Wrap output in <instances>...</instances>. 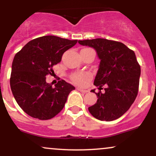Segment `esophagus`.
<instances>
[{"instance_id": "1", "label": "esophagus", "mask_w": 156, "mask_h": 156, "mask_svg": "<svg viewBox=\"0 0 156 156\" xmlns=\"http://www.w3.org/2000/svg\"><path fill=\"white\" fill-rule=\"evenodd\" d=\"M77 89H78V91H80V92H81L83 93H87V92H88V90H86V89H83L81 88H77Z\"/></svg>"}]
</instances>
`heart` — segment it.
<instances>
[{"mask_svg":"<svg viewBox=\"0 0 156 156\" xmlns=\"http://www.w3.org/2000/svg\"><path fill=\"white\" fill-rule=\"evenodd\" d=\"M91 78L92 76L89 73H79L72 75L71 80L77 85L84 86L89 79H91Z\"/></svg>","mask_w":156,"mask_h":156,"instance_id":"b5f03b06","label":"heart"}]
</instances>
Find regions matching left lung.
<instances>
[{
  "label": "left lung",
  "instance_id": "left-lung-1",
  "mask_svg": "<svg viewBox=\"0 0 156 156\" xmlns=\"http://www.w3.org/2000/svg\"><path fill=\"white\" fill-rule=\"evenodd\" d=\"M78 43L95 49L101 62L94 85L99 89L106 86L104 93H95L98 99L89 112L101 121L118 119L130 108L139 91L141 68L135 53L122 42L106 39L79 40Z\"/></svg>",
  "mask_w": 156,
  "mask_h": 156
}]
</instances>
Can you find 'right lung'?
I'll return each mask as SVG.
<instances>
[{
  "label": "right lung",
  "instance_id": "right-lung-1",
  "mask_svg": "<svg viewBox=\"0 0 156 156\" xmlns=\"http://www.w3.org/2000/svg\"><path fill=\"white\" fill-rule=\"evenodd\" d=\"M78 40L44 36L30 41L16 53L12 66L10 86L17 104L31 117L41 120L54 117L62 110L71 84L61 80L53 87L45 76L53 73L63 53Z\"/></svg>",
  "mask_w": 156,
  "mask_h": 156
}]
</instances>
